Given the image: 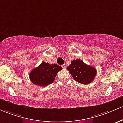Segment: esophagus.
Returning a JSON list of instances; mask_svg holds the SVG:
<instances>
[{
  "instance_id": "obj_1",
  "label": "esophagus",
  "mask_w": 123,
  "mask_h": 123,
  "mask_svg": "<svg viewBox=\"0 0 123 123\" xmlns=\"http://www.w3.org/2000/svg\"><path fill=\"white\" fill-rule=\"evenodd\" d=\"M62 68H66V64H63V65L62 66Z\"/></svg>"
}]
</instances>
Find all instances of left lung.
I'll use <instances>...</instances> for the list:
<instances>
[{
  "label": "left lung",
  "instance_id": "1",
  "mask_svg": "<svg viewBox=\"0 0 123 123\" xmlns=\"http://www.w3.org/2000/svg\"><path fill=\"white\" fill-rule=\"evenodd\" d=\"M67 70L75 81L84 85L92 82L96 75V68L85 64L80 59L71 61Z\"/></svg>",
  "mask_w": 123,
  "mask_h": 123
}]
</instances>
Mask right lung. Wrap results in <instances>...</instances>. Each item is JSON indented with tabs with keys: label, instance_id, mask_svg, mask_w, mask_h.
<instances>
[{
	"label": "right lung",
	"instance_id": "1",
	"mask_svg": "<svg viewBox=\"0 0 123 123\" xmlns=\"http://www.w3.org/2000/svg\"><path fill=\"white\" fill-rule=\"evenodd\" d=\"M62 70V67L57 64H50L42 62L30 72V79L35 85L46 86L53 83L57 73Z\"/></svg>",
	"mask_w": 123,
	"mask_h": 123
}]
</instances>
